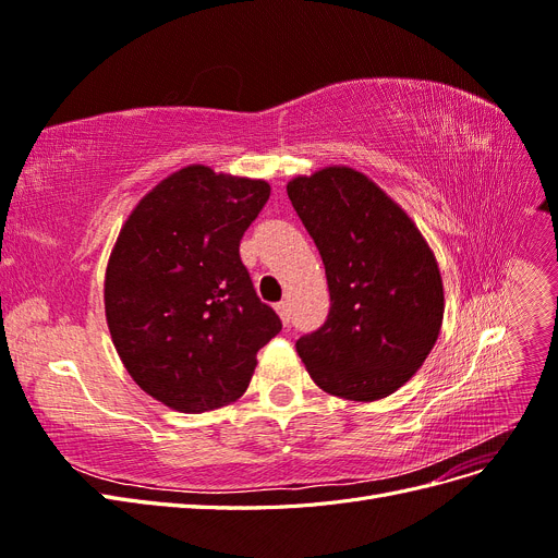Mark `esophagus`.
I'll return each mask as SVG.
<instances>
[{"instance_id":"1","label":"esophagus","mask_w":558,"mask_h":558,"mask_svg":"<svg viewBox=\"0 0 558 558\" xmlns=\"http://www.w3.org/2000/svg\"><path fill=\"white\" fill-rule=\"evenodd\" d=\"M275 310H277L279 318L283 320V326H289V324H291V307H289V302H286V300L277 302V305H275Z\"/></svg>"}]
</instances>
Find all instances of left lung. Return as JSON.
I'll list each match as a JSON object with an SVG mask.
<instances>
[{
    "label": "left lung",
    "instance_id": "left-lung-1",
    "mask_svg": "<svg viewBox=\"0 0 558 558\" xmlns=\"http://www.w3.org/2000/svg\"><path fill=\"white\" fill-rule=\"evenodd\" d=\"M324 258L330 312L295 342L314 384L379 400L410 381L440 335V267L412 218L375 181L326 167L286 185Z\"/></svg>",
    "mask_w": 558,
    "mask_h": 558
}]
</instances>
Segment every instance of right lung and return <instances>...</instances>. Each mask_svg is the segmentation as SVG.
I'll list each match as a JSON object with an SVG mask.
<instances>
[{
    "instance_id": "right-lung-1",
    "label": "right lung",
    "mask_w": 558,
    "mask_h": 558,
    "mask_svg": "<svg viewBox=\"0 0 558 558\" xmlns=\"http://www.w3.org/2000/svg\"><path fill=\"white\" fill-rule=\"evenodd\" d=\"M267 199V181L191 165L144 195L118 234L109 332L130 377L167 408L199 414L238 400L281 330L240 258Z\"/></svg>"
}]
</instances>
